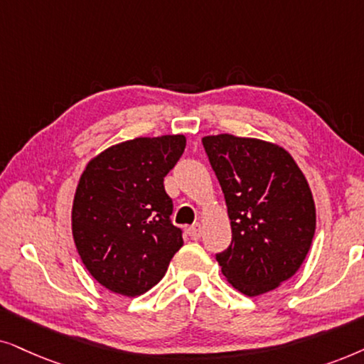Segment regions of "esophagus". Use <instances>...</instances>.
<instances>
[{"mask_svg":"<svg viewBox=\"0 0 364 364\" xmlns=\"http://www.w3.org/2000/svg\"><path fill=\"white\" fill-rule=\"evenodd\" d=\"M188 235L191 236V240H200L201 235H203V228L200 223H195V225L190 226V230H188Z\"/></svg>","mask_w":364,"mask_h":364,"instance_id":"esophagus-1","label":"esophagus"}]
</instances>
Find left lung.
<instances>
[{
  "mask_svg": "<svg viewBox=\"0 0 364 364\" xmlns=\"http://www.w3.org/2000/svg\"><path fill=\"white\" fill-rule=\"evenodd\" d=\"M225 193L232 240L216 255L221 273L246 296L291 278L306 258L316 208L304 174L278 144L235 134L203 138Z\"/></svg>",
  "mask_w": 364,
  "mask_h": 364,
  "instance_id": "1",
  "label": "left lung"
}]
</instances>
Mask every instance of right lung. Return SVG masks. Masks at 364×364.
I'll return each mask as SVG.
<instances>
[{
    "instance_id": "1",
    "label": "right lung",
    "mask_w": 364,
    "mask_h": 364,
    "mask_svg": "<svg viewBox=\"0 0 364 364\" xmlns=\"http://www.w3.org/2000/svg\"><path fill=\"white\" fill-rule=\"evenodd\" d=\"M185 146L183 134L134 138L86 164L73 200V240L86 269L109 291L129 298L149 291L183 246L163 181Z\"/></svg>"
}]
</instances>
